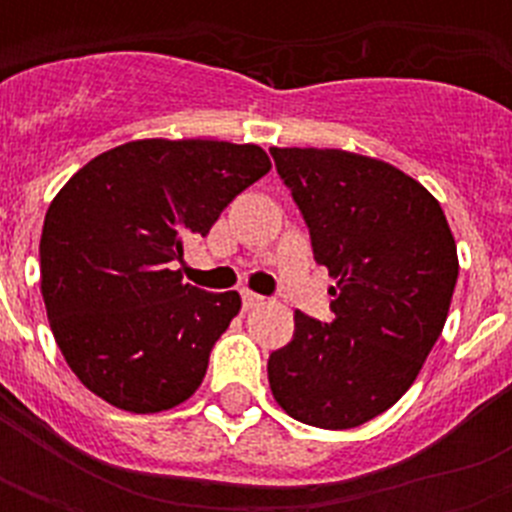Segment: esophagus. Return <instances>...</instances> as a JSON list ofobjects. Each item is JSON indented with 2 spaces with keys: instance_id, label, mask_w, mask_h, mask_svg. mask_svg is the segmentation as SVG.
I'll list each match as a JSON object with an SVG mask.
<instances>
[{
  "instance_id": "34e87169",
  "label": "esophagus",
  "mask_w": 512,
  "mask_h": 512,
  "mask_svg": "<svg viewBox=\"0 0 512 512\" xmlns=\"http://www.w3.org/2000/svg\"><path fill=\"white\" fill-rule=\"evenodd\" d=\"M241 303H244V311H252V308H260L265 305V297L257 295V292H241Z\"/></svg>"
}]
</instances>
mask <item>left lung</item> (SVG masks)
<instances>
[{"label": "left lung", "mask_w": 512, "mask_h": 512, "mask_svg": "<svg viewBox=\"0 0 512 512\" xmlns=\"http://www.w3.org/2000/svg\"><path fill=\"white\" fill-rule=\"evenodd\" d=\"M303 212L316 263L337 287L332 324L295 313V335L268 358L289 417L358 428L417 380L457 284V244L441 204L393 164L337 148H271Z\"/></svg>", "instance_id": "obj_1"}]
</instances>
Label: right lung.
<instances>
[{
  "instance_id": "add662e5",
  "label": "right lung",
  "mask_w": 512,
  "mask_h": 512,
  "mask_svg": "<svg viewBox=\"0 0 512 512\" xmlns=\"http://www.w3.org/2000/svg\"><path fill=\"white\" fill-rule=\"evenodd\" d=\"M271 170L260 146L132 140L95 156L44 215L39 263L52 335L71 372L116 409L191 398L239 313V292L183 284V241L207 236Z\"/></svg>"
}]
</instances>
